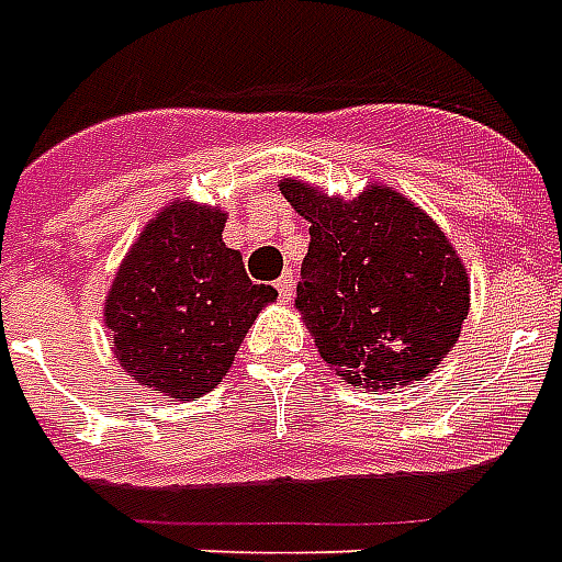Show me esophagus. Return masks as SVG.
Segmentation results:
<instances>
[{
    "mask_svg": "<svg viewBox=\"0 0 562 562\" xmlns=\"http://www.w3.org/2000/svg\"><path fill=\"white\" fill-rule=\"evenodd\" d=\"M277 294H280V300H285V303L294 297V277H291V273H282L280 280H277Z\"/></svg>",
    "mask_w": 562,
    "mask_h": 562,
    "instance_id": "esophagus-1",
    "label": "esophagus"
}]
</instances>
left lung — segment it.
Wrapping results in <instances>:
<instances>
[{
    "label": "left lung",
    "instance_id": "left-lung-1",
    "mask_svg": "<svg viewBox=\"0 0 562 562\" xmlns=\"http://www.w3.org/2000/svg\"><path fill=\"white\" fill-rule=\"evenodd\" d=\"M312 224L297 308L329 368L350 384L417 382L449 356L470 312V280L449 238L393 189L356 201L285 180Z\"/></svg>",
    "mask_w": 562,
    "mask_h": 562
}]
</instances>
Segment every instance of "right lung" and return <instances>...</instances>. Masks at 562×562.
Returning <instances> with one entry per match:
<instances>
[{
    "mask_svg": "<svg viewBox=\"0 0 562 562\" xmlns=\"http://www.w3.org/2000/svg\"><path fill=\"white\" fill-rule=\"evenodd\" d=\"M224 212L166 206L143 229L110 289L104 324L119 364L171 400L210 393L227 375L271 285L250 282L221 241Z\"/></svg>",
    "mask_w": 562,
    "mask_h": 562,
    "instance_id": "add662e5",
    "label": "right lung"
}]
</instances>
